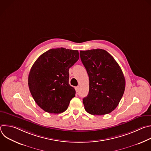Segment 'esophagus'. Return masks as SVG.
<instances>
[{
  "instance_id": "obj_1",
  "label": "esophagus",
  "mask_w": 151,
  "mask_h": 151,
  "mask_svg": "<svg viewBox=\"0 0 151 151\" xmlns=\"http://www.w3.org/2000/svg\"><path fill=\"white\" fill-rule=\"evenodd\" d=\"M75 90H76V92H78V91H79V86H78V87H75Z\"/></svg>"
}]
</instances>
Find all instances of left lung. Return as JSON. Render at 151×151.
Masks as SVG:
<instances>
[{
  "label": "left lung",
  "mask_w": 151,
  "mask_h": 151,
  "mask_svg": "<svg viewBox=\"0 0 151 151\" xmlns=\"http://www.w3.org/2000/svg\"><path fill=\"white\" fill-rule=\"evenodd\" d=\"M80 57L89 76V93L83 99L85 111L103 115L118 106L125 88L122 71L114 58L106 51H81Z\"/></svg>",
  "instance_id": "left-lung-1"
}]
</instances>
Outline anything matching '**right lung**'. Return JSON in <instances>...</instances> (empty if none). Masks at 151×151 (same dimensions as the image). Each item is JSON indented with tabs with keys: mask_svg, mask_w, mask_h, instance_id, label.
<instances>
[{
	"mask_svg": "<svg viewBox=\"0 0 151 151\" xmlns=\"http://www.w3.org/2000/svg\"><path fill=\"white\" fill-rule=\"evenodd\" d=\"M78 59V51L60 48L42 54L33 64L29 87L34 100L44 111L60 114L68 109L76 93L69 83V70Z\"/></svg>",
	"mask_w": 151,
	"mask_h": 151,
	"instance_id": "right-lung-1",
	"label": "right lung"
}]
</instances>
